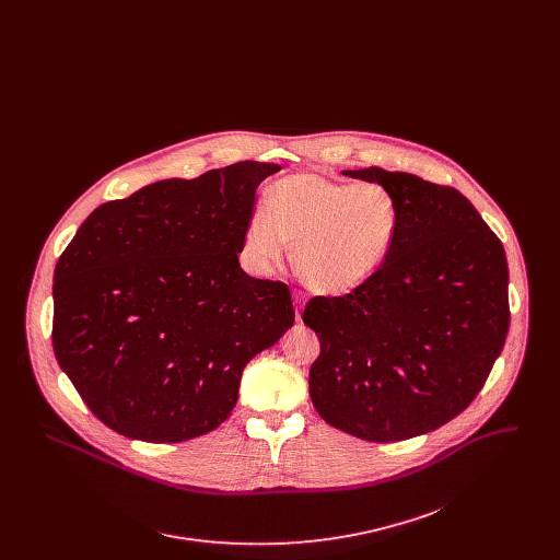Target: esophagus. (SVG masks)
Instances as JSON below:
<instances>
[{"label":"esophagus","mask_w":560,"mask_h":560,"mask_svg":"<svg viewBox=\"0 0 560 560\" xmlns=\"http://www.w3.org/2000/svg\"><path fill=\"white\" fill-rule=\"evenodd\" d=\"M293 300H295V319L302 320V308H304L306 295L302 292H295L293 293Z\"/></svg>","instance_id":"esophagus-1"}]
</instances>
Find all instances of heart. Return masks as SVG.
<instances>
[{"instance_id": "heart-1", "label": "heart", "mask_w": 560, "mask_h": 560, "mask_svg": "<svg viewBox=\"0 0 560 560\" xmlns=\"http://www.w3.org/2000/svg\"><path fill=\"white\" fill-rule=\"evenodd\" d=\"M397 235L399 208L382 185L298 172L267 188L262 212L247 222L243 249L254 267L268 270L293 245V270L308 288L347 293L380 272Z\"/></svg>"}]
</instances>
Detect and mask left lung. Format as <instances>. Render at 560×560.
<instances>
[{"label": "left lung", "mask_w": 560, "mask_h": 560, "mask_svg": "<svg viewBox=\"0 0 560 560\" xmlns=\"http://www.w3.org/2000/svg\"><path fill=\"white\" fill-rule=\"evenodd\" d=\"M345 174L395 197L399 235L368 283L304 306L320 342L311 399L352 436L402 441L447 424L487 382L510 325L506 254L457 188L377 165Z\"/></svg>", "instance_id": "left-lung-1"}]
</instances>
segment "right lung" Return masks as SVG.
I'll return each instance as SVG.
<instances>
[{"label":"right lung","instance_id":"obj_1","mask_svg":"<svg viewBox=\"0 0 560 560\" xmlns=\"http://www.w3.org/2000/svg\"><path fill=\"white\" fill-rule=\"evenodd\" d=\"M279 170L240 161L160 180L98 206L60 254L54 354L110 430L147 443L212 432L247 361L292 327L290 288L237 256L256 188Z\"/></svg>","mask_w":560,"mask_h":560}]
</instances>
